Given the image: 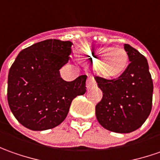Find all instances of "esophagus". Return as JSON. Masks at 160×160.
Returning <instances> with one entry per match:
<instances>
[{
  "label": "esophagus",
  "instance_id": "obj_1",
  "mask_svg": "<svg viewBox=\"0 0 160 160\" xmlns=\"http://www.w3.org/2000/svg\"><path fill=\"white\" fill-rule=\"evenodd\" d=\"M96 86V81H95V79L92 75H88V80H87V88H91L93 87Z\"/></svg>",
  "mask_w": 160,
  "mask_h": 160
}]
</instances>
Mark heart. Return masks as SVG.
Returning a JSON list of instances; mask_svg holds the SVG:
<instances>
[{"mask_svg": "<svg viewBox=\"0 0 160 160\" xmlns=\"http://www.w3.org/2000/svg\"><path fill=\"white\" fill-rule=\"evenodd\" d=\"M80 59L97 63V68L106 77H115L122 73L128 66V56L122 48H97L84 50Z\"/></svg>", "mask_w": 160, "mask_h": 160, "instance_id": "obj_1", "label": "heart"}]
</instances>
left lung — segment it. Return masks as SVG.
I'll list each match as a JSON object with an SVG mask.
<instances>
[{"mask_svg":"<svg viewBox=\"0 0 160 160\" xmlns=\"http://www.w3.org/2000/svg\"><path fill=\"white\" fill-rule=\"evenodd\" d=\"M129 64L116 79L95 76L102 98L96 106L98 122L105 129L130 133L149 117L152 106L153 82L147 59L135 48L124 44Z\"/></svg>","mask_w":160,"mask_h":160,"instance_id":"1","label":"left lung"}]
</instances>
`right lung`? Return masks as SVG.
<instances>
[{"label":"right lung","mask_w":160,"mask_h":160,"mask_svg":"<svg viewBox=\"0 0 160 160\" xmlns=\"http://www.w3.org/2000/svg\"><path fill=\"white\" fill-rule=\"evenodd\" d=\"M71 42L56 39L38 42L23 49L8 76V106L20 124L31 130L53 128L66 118L72 101L86 92V75L72 81L60 77L68 63Z\"/></svg>","instance_id":"right-lung-1"}]
</instances>
